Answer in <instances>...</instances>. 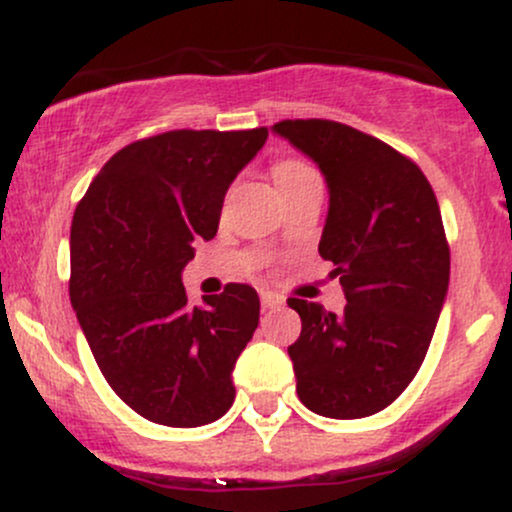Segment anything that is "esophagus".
Wrapping results in <instances>:
<instances>
[{"instance_id": "obj_1", "label": "esophagus", "mask_w": 512, "mask_h": 512, "mask_svg": "<svg viewBox=\"0 0 512 512\" xmlns=\"http://www.w3.org/2000/svg\"><path fill=\"white\" fill-rule=\"evenodd\" d=\"M260 301H262L264 310H274V308H281V305H284V298L274 291H262Z\"/></svg>"}]
</instances>
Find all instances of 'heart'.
<instances>
[{
	"label": "heart",
	"instance_id": "heart-1",
	"mask_svg": "<svg viewBox=\"0 0 512 512\" xmlns=\"http://www.w3.org/2000/svg\"><path fill=\"white\" fill-rule=\"evenodd\" d=\"M272 175H274L276 187H279V192H284L296 185V182L308 178V175H315V170L305 166V163L298 161V158H281V161L274 163Z\"/></svg>",
	"mask_w": 512,
	"mask_h": 512
}]
</instances>
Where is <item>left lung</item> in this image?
<instances>
[{"label": "left lung", "mask_w": 512, "mask_h": 512, "mask_svg": "<svg viewBox=\"0 0 512 512\" xmlns=\"http://www.w3.org/2000/svg\"><path fill=\"white\" fill-rule=\"evenodd\" d=\"M320 166L330 211L322 260L342 284V313L289 298L301 337L289 346L310 411L363 419L390 407L419 373L448 296L450 248L431 182L407 156L332 120L272 127Z\"/></svg>", "instance_id": "left-lung-1"}]
</instances>
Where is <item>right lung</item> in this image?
Returning <instances> with one entry per match:
<instances>
[{"label": "right lung", "instance_id": "add662e5", "mask_svg": "<svg viewBox=\"0 0 512 512\" xmlns=\"http://www.w3.org/2000/svg\"><path fill=\"white\" fill-rule=\"evenodd\" d=\"M267 127L173 129L125 146L74 211L69 298L115 395L154 424L195 428L236 399L233 366L260 298L228 284L187 303L182 269L216 236L223 197L267 142Z\"/></svg>", "mask_w": 512, "mask_h": 512}]
</instances>
